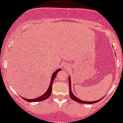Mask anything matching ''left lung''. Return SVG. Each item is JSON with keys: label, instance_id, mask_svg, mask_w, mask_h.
<instances>
[{"label": "left lung", "instance_id": "1", "mask_svg": "<svg viewBox=\"0 0 123 123\" xmlns=\"http://www.w3.org/2000/svg\"><path fill=\"white\" fill-rule=\"evenodd\" d=\"M68 80H69V96H70L71 98V99H73V100H74V101L77 102H79V103H80V104H95V103H96L100 101V100L102 99L103 98H101L100 99L98 100H95V101H84V100H81L80 99H79L77 97H76V96H75V95L73 94V93L72 92V90H71V78L69 76V79H68Z\"/></svg>", "mask_w": 123, "mask_h": 123}]
</instances>
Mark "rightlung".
Masks as SVG:
<instances>
[{"instance_id": "add662e5", "label": "right lung", "mask_w": 123, "mask_h": 123, "mask_svg": "<svg viewBox=\"0 0 123 123\" xmlns=\"http://www.w3.org/2000/svg\"><path fill=\"white\" fill-rule=\"evenodd\" d=\"M61 70V69L58 68V69H57L54 73H53L52 75V77H51V79H50V84H49V87H48V90H46V92L44 93L43 95H42V96H39V97L37 98L31 99H26V98H23V97L22 98H23L25 100H26V101H27V102H31L42 101V100H46V99H48V98L50 96V95H51L52 90V86L53 82H54V79H55L56 76V75H57V74H58V72Z\"/></svg>"}]
</instances>
